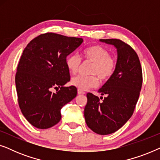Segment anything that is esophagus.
Segmentation results:
<instances>
[{
  "instance_id": "obj_1",
  "label": "esophagus",
  "mask_w": 160,
  "mask_h": 160,
  "mask_svg": "<svg viewBox=\"0 0 160 160\" xmlns=\"http://www.w3.org/2000/svg\"><path fill=\"white\" fill-rule=\"evenodd\" d=\"M78 95H84V94H85V92L83 90H81V89H78Z\"/></svg>"
}]
</instances>
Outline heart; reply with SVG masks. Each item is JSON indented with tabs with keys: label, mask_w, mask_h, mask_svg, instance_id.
Listing matches in <instances>:
<instances>
[{
	"label": "heart",
	"mask_w": 160,
	"mask_h": 160,
	"mask_svg": "<svg viewBox=\"0 0 160 160\" xmlns=\"http://www.w3.org/2000/svg\"><path fill=\"white\" fill-rule=\"evenodd\" d=\"M82 57L84 62H91L89 76H77L72 78L71 84L81 90H86L98 86L99 78L106 82L112 77L117 68V61L106 48L100 45H92L82 51ZM82 60L76 54L68 56L65 65L70 73L76 74L81 65Z\"/></svg>",
	"instance_id": "1"
}]
</instances>
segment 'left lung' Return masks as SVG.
Returning <instances> with one entry per match:
<instances>
[{
	"label": "left lung",
	"mask_w": 160,
	"mask_h": 160,
	"mask_svg": "<svg viewBox=\"0 0 160 160\" xmlns=\"http://www.w3.org/2000/svg\"><path fill=\"white\" fill-rule=\"evenodd\" d=\"M117 49V68L110 79L98 90L106 95L100 101L92 93L87 94L84 118L87 126L100 135H108L122 128L134 112L138 100L143 73L138 56L120 39H100Z\"/></svg>",
	"instance_id": "obj_1"
}]
</instances>
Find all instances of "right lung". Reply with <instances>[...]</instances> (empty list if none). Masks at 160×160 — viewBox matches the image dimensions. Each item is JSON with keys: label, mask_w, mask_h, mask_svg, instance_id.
I'll list each match as a JSON object with an SVG mask.
<instances>
[{"label": "right lung", "mask_w": 160, "mask_h": 160, "mask_svg": "<svg viewBox=\"0 0 160 160\" xmlns=\"http://www.w3.org/2000/svg\"><path fill=\"white\" fill-rule=\"evenodd\" d=\"M83 39L46 32L25 48L15 76L18 103L25 119L38 129H47L61 119V109L77 95L70 81L65 61ZM60 88L55 93L52 88Z\"/></svg>", "instance_id": "right-lung-1"}]
</instances>
